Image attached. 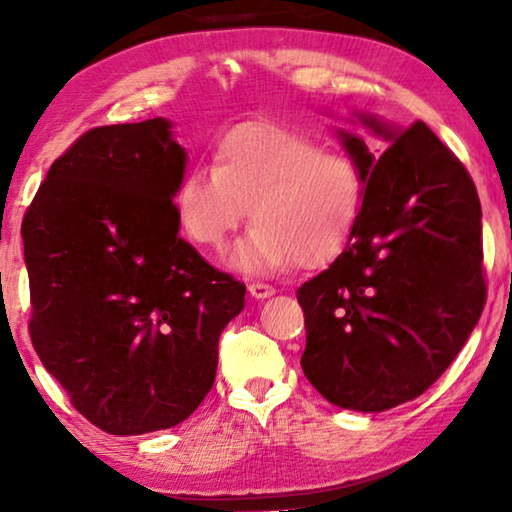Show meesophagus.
Instances as JSON below:
<instances>
[{
  "label": "esophagus",
  "instance_id": "esophagus-1",
  "mask_svg": "<svg viewBox=\"0 0 512 512\" xmlns=\"http://www.w3.org/2000/svg\"><path fill=\"white\" fill-rule=\"evenodd\" d=\"M248 293L253 298H257V300H264V298H271L273 293H275V289L271 287V284H264V282H253L248 287Z\"/></svg>",
  "mask_w": 512,
  "mask_h": 512
}]
</instances>
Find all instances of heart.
<instances>
[{
	"instance_id": "b5f03b06",
	"label": "heart",
	"mask_w": 512,
	"mask_h": 512,
	"mask_svg": "<svg viewBox=\"0 0 512 512\" xmlns=\"http://www.w3.org/2000/svg\"><path fill=\"white\" fill-rule=\"evenodd\" d=\"M363 203L352 155L273 121H244L219 137L212 169L187 171L173 194L180 230L196 246L219 250L250 210L253 230L232 250L246 273L293 262L325 266L348 244Z\"/></svg>"
}]
</instances>
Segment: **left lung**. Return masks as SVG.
I'll return each instance as SVG.
<instances>
[{"label": "left lung", "mask_w": 512, "mask_h": 512, "mask_svg": "<svg viewBox=\"0 0 512 512\" xmlns=\"http://www.w3.org/2000/svg\"><path fill=\"white\" fill-rule=\"evenodd\" d=\"M354 117L388 149L336 128L361 169L363 203L343 253L296 291L307 327L300 366L327 402L379 413L427 391L479 323L481 203L427 124Z\"/></svg>", "instance_id": "1"}]
</instances>
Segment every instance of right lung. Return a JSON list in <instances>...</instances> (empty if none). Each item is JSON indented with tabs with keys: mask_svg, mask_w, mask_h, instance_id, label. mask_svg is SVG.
Here are the masks:
<instances>
[{
	"mask_svg": "<svg viewBox=\"0 0 512 512\" xmlns=\"http://www.w3.org/2000/svg\"><path fill=\"white\" fill-rule=\"evenodd\" d=\"M164 117L92 128L22 221L31 341L74 409L112 436L176 427L210 393L246 284L180 239L187 151Z\"/></svg>",
	"mask_w": 512,
	"mask_h": 512,
	"instance_id": "1",
	"label": "right lung"
}]
</instances>
